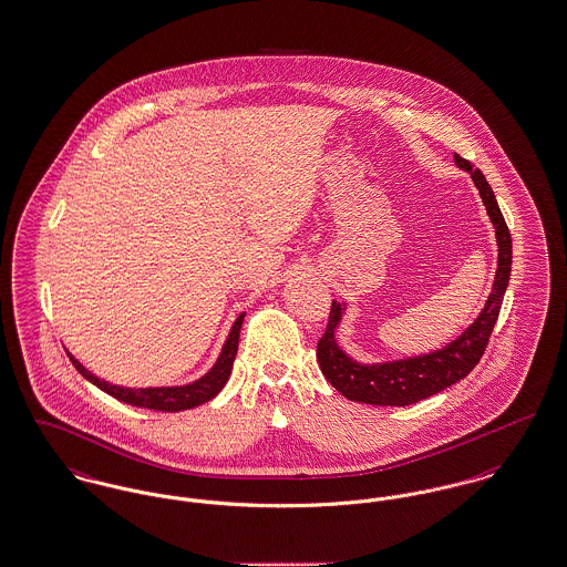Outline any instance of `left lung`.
Returning <instances> with one entry per match:
<instances>
[{
	"instance_id": "1",
	"label": "left lung",
	"mask_w": 567,
	"mask_h": 567,
	"mask_svg": "<svg viewBox=\"0 0 567 567\" xmlns=\"http://www.w3.org/2000/svg\"><path fill=\"white\" fill-rule=\"evenodd\" d=\"M455 163L472 176L485 204L486 215L495 227L497 271L493 280V291L488 293L478 319L444 349L384 363H359L340 349L336 331L340 327L347 303L333 299L329 323L323 338L317 344V359L323 377L331 382V386L338 389L351 402L372 405L416 404L467 377L485 352L511 280L513 240L504 215L497 206L495 193L486 183L485 174L458 155H455Z\"/></svg>"
}]
</instances>
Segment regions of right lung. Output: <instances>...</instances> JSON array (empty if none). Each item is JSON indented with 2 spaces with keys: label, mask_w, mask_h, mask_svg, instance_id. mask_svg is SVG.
Masks as SVG:
<instances>
[{
  "label": "right lung",
  "mask_w": 567,
  "mask_h": 567,
  "mask_svg": "<svg viewBox=\"0 0 567 567\" xmlns=\"http://www.w3.org/2000/svg\"><path fill=\"white\" fill-rule=\"evenodd\" d=\"M243 321L244 312L236 319V323L231 324V331L220 349L213 370L206 372L204 377L193 380L189 384H181V386H146V389L118 386V384H112V382L91 374L74 354L68 352V357L82 377L86 378L89 382H93L95 386H100L102 391H106L112 398H116L118 402L137 405V408H148V410H159V412H181V410H189L195 405L206 404L220 393V389L229 380L231 368H234Z\"/></svg>",
  "instance_id": "add662e5"
}]
</instances>
